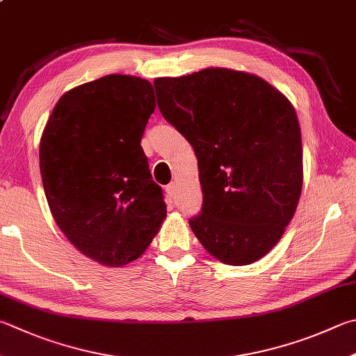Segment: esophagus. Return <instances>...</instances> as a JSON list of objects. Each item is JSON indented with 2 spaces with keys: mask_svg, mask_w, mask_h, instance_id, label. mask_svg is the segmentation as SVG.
<instances>
[{
  "mask_svg": "<svg viewBox=\"0 0 356 356\" xmlns=\"http://www.w3.org/2000/svg\"><path fill=\"white\" fill-rule=\"evenodd\" d=\"M166 193H168V197H174V196H176V193H177V184H170V185H168L166 186Z\"/></svg>",
  "mask_w": 356,
  "mask_h": 356,
  "instance_id": "obj_1",
  "label": "esophagus"
}]
</instances>
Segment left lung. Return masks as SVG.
Returning <instances> with one entry per match:
<instances>
[{"label": "left lung", "mask_w": 356, "mask_h": 356, "mask_svg": "<svg viewBox=\"0 0 356 356\" xmlns=\"http://www.w3.org/2000/svg\"><path fill=\"white\" fill-rule=\"evenodd\" d=\"M163 118L197 157L202 210L190 227L221 263L260 260L285 234L303 182L299 120L261 77L205 68L154 81Z\"/></svg>", "instance_id": "obj_1"}]
</instances>
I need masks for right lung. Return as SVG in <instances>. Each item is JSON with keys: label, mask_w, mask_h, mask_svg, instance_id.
Returning <instances> with one entry per match:
<instances>
[{"label": "right lung", "mask_w": 356, "mask_h": 356, "mask_svg": "<svg viewBox=\"0 0 356 356\" xmlns=\"http://www.w3.org/2000/svg\"><path fill=\"white\" fill-rule=\"evenodd\" d=\"M156 108L149 81L108 74L62 95L40 140V172L56 224L93 261L143 255L166 218L140 141Z\"/></svg>", "instance_id": "1"}]
</instances>
